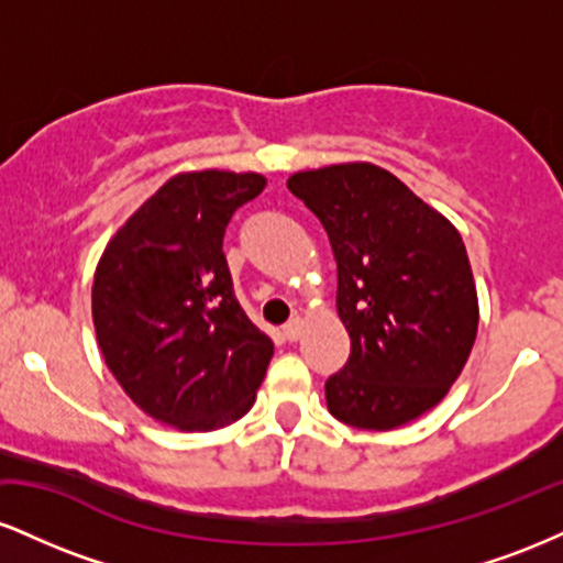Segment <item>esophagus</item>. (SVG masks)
<instances>
[{
  "mask_svg": "<svg viewBox=\"0 0 563 563\" xmlns=\"http://www.w3.org/2000/svg\"><path fill=\"white\" fill-rule=\"evenodd\" d=\"M301 331H303V320L301 318H294L290 322H286V325H283V335H286L288 341H299Z\"/></svg>",
  "mask_w": 563,
  "mask_h": 563,
  "instance_id": "esophagus-1",
  "label": "esophagus"
}]
</instances>
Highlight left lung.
<instances>
[{
	"mask_svg": "<svg viewBox=\"0 0 563 563\" xmlns=\"http://www.w3.org/2000/svg\"><path fill=\"white\" fill-rule=\"evenodd\" d=\"M288 190L320 219L339 264L352 352L325 380L328 410L371 431L423 416L461 376L479 328L461 232L373 164L299 172Z\"/></svg>",
	"mask_w": 563,
	"mask_h": 563,
	"instance_id": "1",
	"label": "left lung"
}]
</instances>
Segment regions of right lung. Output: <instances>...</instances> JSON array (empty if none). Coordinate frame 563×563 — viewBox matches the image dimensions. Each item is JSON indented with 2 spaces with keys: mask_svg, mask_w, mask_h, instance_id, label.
Instances as JSON below:
<instances>
[{
  "mask_svg": "<svg viewBox=\"0 0 563 563\" xmlns=\"http://www.w3.org/2000/svg\"><path fill=\"white\" fill-rule=\"evenodd\" d=\"M267 185L262 174L187 172L126 219L92 286L97 344L132 402L179 431L222 429L251 410L273 341L245 318L222 241Z\"/></svg>",
  "mask_w": 563,
  "mask_h": 563,
  "instance_id": "add662e5",
  "label": "right lung"
}]
</instances>
